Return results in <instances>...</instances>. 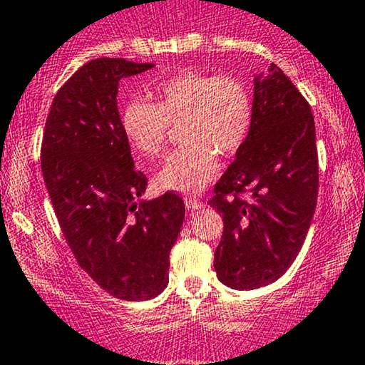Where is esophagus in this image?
Masks as SVG:
<instances>
[{
  "label": "esophagus",
  "instance_id": "esophagus-1",
  "mask_svg": "<svg viewBox=\"0 0 365 365\" xmlns=\"http://www.w3.org/2000/svg\"><path fill=\"white\" fill-rule=\"evenodd\" d=\"M184 203H186L187 210H198V208L205 207L203 202H200V200H196V198H186L184 200Z\"/></svg>",
  "mask_w": 365,
  "mask_h": 365
}]
</instances>
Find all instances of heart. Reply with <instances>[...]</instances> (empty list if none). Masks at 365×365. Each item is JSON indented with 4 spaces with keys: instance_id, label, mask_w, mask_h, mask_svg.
Segmentation results:
<instances>
[{
    "instance_id": "1",
    "label": "heart",
    "mask_w": 365,
    "mask_h": 365,
    "mask_svg": "<svg viewBox=\"0 0 365 365\" xmlns=\"http://www.w3.org/2000/svg\"><path fill=\"white\" fill-rule=\"evenodd\" d=\"M155 103L130 100L122 108L120 125L134 150L158 157L172 125L181 124L184 146L167 158L157 174L160 190L196 193L219 174L217 153L235 155L247 141L253 122L252 93L235 76L182 71L151 91Z\"/></svg>"
}]
</instances>
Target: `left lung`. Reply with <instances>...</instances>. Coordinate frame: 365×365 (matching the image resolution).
Segmentation results:
<instances>
[{
  "mask_svg": "<svg viewBox=\"0 0 365 365\" xmlns=\"http://www.w3.org/2000/svg\"><path fill=\"white\" fill-rule=\"evenodd\" d=\"M253 122L208 200L224 220L214 269L232 289L277 281L302 250L317 205L310 105L277 65L255 77Z\"/></svg>",
  "mask_w": 365,
  "mask_h": 365,
  "instance_id": "obj_1",
  "label": "left lung"
}]
</instances>
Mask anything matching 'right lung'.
Here are the masks:
<instances>
[{"instance_id": "1", "label": "right lung", "mask_w": 365, "mask_h": 365, "mask_svg": "<svg viewBox=\"0 0 365 365\" xmlns=\"http://www.w3.org/2000/svg\"><path fill=\"white\" fill-rule=\"evenodd\" d=\"M125 58L83 65L53 98L41 170L81 269L120 300L155 298L169 282L184 202L167 191L136 202L148 179L134 169L117 108L118 81L153 68Z\"/></svg>"}]
</instances>
